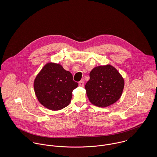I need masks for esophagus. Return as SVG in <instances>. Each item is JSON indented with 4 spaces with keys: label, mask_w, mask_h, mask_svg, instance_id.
Returning <instances> with one entry per match:
<instances>
[{
    "label": "esophagus",
    "mask_w": 157,
    "mask_h": 157,
    "mask_svg": "<svg viewBox=\"0 0 157 157\" xmlns=\"http://www.w3.org/2000/svg\"><path fill=\"white\" fill-rule=\"evenodd\" d=\"M78 85H79V86H82V87H83V86H84V85H85V82H84V81H83V80H82V81L79 82Z\"/></svg>",
    "instance_id": "obj_1"
}]
</instances>
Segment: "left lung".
I'll use <instances>...</instances> for the list:
<instances>
[{
    "label": "left lung",
    "instance_id": "8db88e82",
    "mask_svg": "<svg viewBox=\"0 0 157 157\" xmlns=\"http://www.w3.org/2000/svg\"><path fill=\"white\" fill-rule=\"evenodd\" d=\"M85 85L90 102L98 107L106 108L121 97L124 81L116 68L111 65L95 67Z\"/></svg>",
    "mask_w": 157,
    "mask_h": 157
}]
</instances>
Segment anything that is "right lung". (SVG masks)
I'll return each instance as SVG.
<instances>
[{"label":"right lung","mask_w":157,"mask_h":157,"mask_svg":"<svg viewBox=\"0 0 157 157\" xmlns=\"http://www.w3.org/2000/svg\"><path fill=\"white\" fill-rule=\"evenodd\" d=\"M72 75L58 63L49 62L37 75L34 89L39 101L52 111H59L68 106L72 91L78 86Z\"/></svg>","instance_id":"right-lung-1"}]
</instances>
